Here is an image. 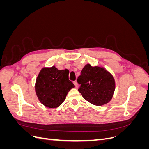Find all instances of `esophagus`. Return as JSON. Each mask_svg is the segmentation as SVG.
Instances as JSON below:
<instances>
[{
	"instance_id": "34e87169",
	"label": "esophagus",
	"mask_w": 149,
	"mask_h": 149,
	"mask_svg": "<svg viewBox=\"0 0 149 149\" xmlns=\"http://www.w3.org/2000/svg\"><path fill=\"white\" fill-rule=\"evenodd\" d=\"M73 83H74V86H75V87H78V84L77 81H74Z\"/></svg>"
}]
</instances>
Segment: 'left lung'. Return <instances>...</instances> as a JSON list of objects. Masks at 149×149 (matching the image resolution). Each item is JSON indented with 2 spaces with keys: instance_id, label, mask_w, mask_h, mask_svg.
Returning <instances> with one entry per match:
<instances>
[{
  "instance_id": "left-lung-1",
  "label": "left lung",
  "mask_w": 149,
  "mask_h": 149,
  "mask_svg": "<svg viewBox=\"0 0 149 149\" xmlns=\"http://www.w3.org/2000/svg\"><path fill=\"white\" fill-rule=\"evenodd\" d=\"M77 81L78 91L86 100L96 106L109 102L113 96L115 81L113 76L103 68L85 65Z\"/></svg>"
}]
</instances>
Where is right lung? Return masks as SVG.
Wrapping results in <instances>:
<instances>
[{
  "label": "right lung",
  "mask_w": 149,
  "mask_h": 149,
  "mask_svg": "<svg viewBox=\"0 0 149 149\" xmlns=\"http://www.w3.org/2000/svg\"><path fill=\"white\" fill-rule=\"evenodd\" d=\"M68 74V70H59L54 66L40 71L35 88L39 101L44 106L58 107L65 100L68 93L74 87Z\"/></svg>",
  "instance_id": "1"
}]
</instances>
